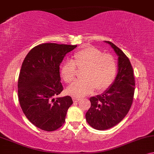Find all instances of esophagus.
Wrapping results in <instances>:
<instances>
[{"instance_id": "obj_1", "label": "esophagus", "mask_w": 154, "mask_h": 154, "mask_svg": "<svg viewBox=\"0 0 154 154\" xmlns=\"http://www.w3.org/2000/svg\"><path fill=\"white\" fill-rule=\"evenodd\" d=\"M72 100L74 102H79L81 100V98H77V97H72Z\"/></svg>"}]
</instances>
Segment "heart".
<instances>
[{
  "label": "heart",
  "instance_id": "b5f03b06",
  "mask_svg": "<svg viewBox=\"0 0 154 154\" xmlns=\"http://www.w3.org/2000/svg\"><path fill=\"white\" fill-rule=\"evenodd\" d=\"M84 69L83 79L73 82L67 88V92L75 97H82L96 91L107 90L115 79L117 63L114 56L103 54L96 47L85 45L73 55L72 60L65 62L60 69L63 79L70 83L75 79L77 68Z\"/></svg>",
  "mask_w": 154,
  "mask_h": 154
}]
</instances>
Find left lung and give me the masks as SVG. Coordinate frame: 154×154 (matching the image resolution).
Returning a JSON list of instances; mask_svg holds the SVG:
<instances>
[{
	"mask_svg": "<svg viewBox=\"0 0 154 154\" xmlns=\"http://www.w3.org/2000/svg\"><path fill=\"white\" fill-rule=\"evenodd\" d=\"M105 42L118 56V73L107 90L90 98L91 105L86 113V119L91 126L98 131L111 128L126 116L133 103L135 84L128 58L112 42Z\"/></svg>",
	"mask_w": 154,
	"mask_h": 154,
	"instance_id": "left-lung-1",
	"label": "left lung"
}]
</instances>
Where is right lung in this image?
<instances>
[{"instance_id": "obj_1", "label": "right lung", "mask_w": 154, "mask_h": 154, "mask_svg": "<svg viewBox=\"0 0 154 154\" xmlns=\"http://www.w3.org/2000/svg\"><path fill=\"white\" fill-rule=\"evenodd\" d=\"M77 45L45 43L33 47L23 60L18 79V96L23 114L36 127L54 131L65 123L72 100L56 98L63 89L60 65Z\"/></svg>"}]
</instances>
